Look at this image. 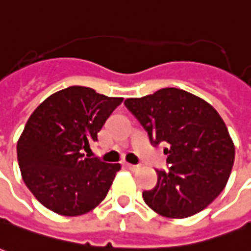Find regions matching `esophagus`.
I'll list each match as a JSON object with an SVG mask.
<instances>
[{
    "label": "esophagus",
    "mask_w": 251,
    "mask_h": 251,
    "mask_svg": "<svg viewBox=\"0 0 251 251\" xmlns=\"http://www.w3.org/2000/svg\"><path fill=\"white\" fill-rule=\"evenodd\" d=\"M125 166L129 170H132V172H137L140 169V165H132V163H125Z\"/></svg>",
    "instance_id": "obj_1"
}]
</instances>
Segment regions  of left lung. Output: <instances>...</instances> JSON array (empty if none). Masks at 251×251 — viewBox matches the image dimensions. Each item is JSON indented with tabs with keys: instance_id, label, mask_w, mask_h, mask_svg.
<instances>
[{
	"instance_id": "obj_1",
	"label": "left lung",
	"mask_w": 251,
	"mask_h": 251,
	"mask_svg": "<svg viewBox=\"0 0 251 251\" xmlns=\"http://www.w3.org/2000/svg\"><path fill=\"white\" fill-rule=\"evenodd\" d=\"M126 108L147 130L150 141L166 144L169 169L144 191V202L169 219L194 216L219 197L232 170L235 146L220 114L203 99L177 88L126 99Z\"/></svg>"
}]
</instances>
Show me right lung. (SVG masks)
<instances>
[{"label":"right lung","mask_w":251,"mask_h":251,"mask_svg":"<svg viewBox=\"0 0 251 251\" xmlns=\"http://www.w3.org/2000/svg\"><path fill=\"white\" fill-rule=\"evenodd\" d=\"M122 97L86 86H70L45 99L30 115L18 141L23 181L47 209L74 217L93 210L107 197L119 163L88 158L83 151Z\"/></svg>","instance_id":"add662e5"}]
</instances>
